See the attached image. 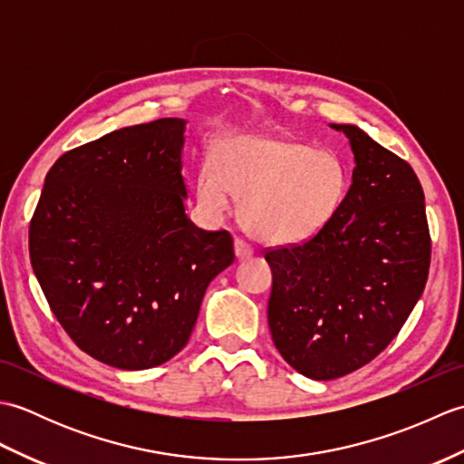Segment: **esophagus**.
I'll return each mask as SVG.
<instances>
[{"mask_svg":"<svg viewBox=\"0 0 464 464\" xmlns=\"http://www.w3.org/2000/svg\"><path fill=\"white\" fill-rule=\"evenodd\" d=\"M235 255H237V259L239 261H245V259H249L251 255H253V249H251V245L249 243H245L243 239H235Z\"/></svg>","mask_w":464,"mask_h":464,"instance_id":"1","label":"esophagus"}]
</instances>
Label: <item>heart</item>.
Here are the masks:
<instances>
[{
    "label": "heart",
    "mask_w": 464,
    "mask_h": 464,
    "mask_svg": "<svg viewBox=\"0 0 464 464\" xmlns=\"http://www.w3.org/2000/svg\"><path fill=\"white\" fill-rule=\"evenodd\" d=\"M347 175L329 151L279 137L233 135L217 141L195 179L201 209L231 211L243 197L241 219L255 239L293 245L317 235L343 201Z\"/></svg>",
    "instance_id": "heart-1"
}]
</instances>
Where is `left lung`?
Here are the masks:
<instances>
[{
	"instance_id": "1",
	"label": "left lung",
	"mask_w": 464,
	"mask_h": 464,
	"mask_svg": "<svg viewBox=\"0 0 464 464\" xmlns=\"http://www.w3.org/2000/svg\"><path fill=\"white\" fill-rule=\"evenodd\" d=\"M353 183L311 239L265 249L273 343L295 371L339 379L397 337L425 289L430 233L412 167L354 125Z\"/></svg>"
}]
</instances>
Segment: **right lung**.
<instances>
[{"label": "right lung", "mask_w": 464, "mask_h": 464, "mask_svg": "<svg viewBox=\"0 0 464 464\" xmlns=\"http://www.w3.org/2000/svg\"><path fill=\"white\" fill-rule=\"evenodd\" d=\"M185 121L123 127L63 153L29 223V259L55 319L90 357L157 367L191 337L229 231L185 215Z\"/></svg>", "instance_id": "add662e5"}]
</instances>
